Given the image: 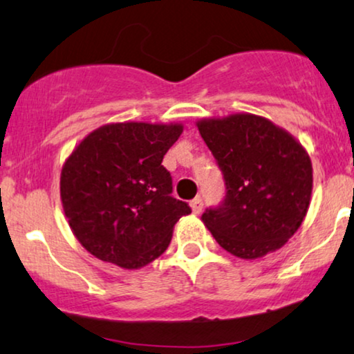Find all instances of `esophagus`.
<instances>
[{
  "mask_svg": "<svg viewBox=\"0 0 354 354\" xmlns=\"http://www.w3.org/2000/svg\"><path fill=\"white\" fill-rule=\"evenodd\" d=\"M202 207H204V201H202V197H194V199L191 201V209L194 214H201Z\"/></svg>",
  "mask_w": 354,
  "mask_h": 354,
  "instance_id": "1",
  "label": "esophagus"
}]
</instances>
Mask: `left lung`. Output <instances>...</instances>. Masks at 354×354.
I'll use <instances>...</instances> for the list:
<instances>
[{"label": "left lung", "mask_w": 354, "mask_h": 354, "mask_svg": "<svg viewBox=\"0 0 354 354\" xmlns=\"http://www.w3.org/2000/svg\"><path fill=\"white\" fill-rule=\"evenodd\" d=\"M197 128L218 165L225 196L202 221L221 248L257 259L283 246L303 223L313 192L306 150L266 118L233 115Z\"/></svg>", "instance_id": "obj_1"}]
</instances>
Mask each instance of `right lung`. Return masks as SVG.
Returning <instances> with one entry per match:
<instances>
[{
  "instance_id": "add662e5",
  "label": "right lung",
  "mask_w": 354,
  "mask_h": 354,
  "mask_svg": "<svg viewBox=\"0 0 354 354\" xmlns=\"http://www.w3.org/2000/svg\"><path fill=\"white\" fill-rule=\"evenodd\" d=\"M181 124L116 122L93 131L66 160L61 201L79 243L100 261L139 268L167 251L191 207L171 196L163 157Z\"/></svg>"
}]
</instances>
